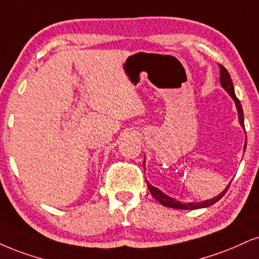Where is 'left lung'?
<instances>
[{"mask_svg": "<svg viewBox=\"0 0 259 259\" xmlns=\"http://www.w3.org/2000/svg\"><path fill=\"white\" fill-rule=\"evenodd\" d=\"M219 67H220V81H221L222 88L225 89V90L227 91L229 95H231V97L233 98V100H234L235 104H237L238 114H239V121H240L241 126L244 127V113H242V108H241L240 101H239L237 96H235L234 86H233L231 75H229L228 71L222 65H219ZM245 148H246V144H245ZM148 187H149V191H150V192H151L152 196H154L156 199H157L158 202L162 204V205L168 206V207H174V209L194 210V209H200V207L210 206V205H212V204H215L216 202H219V200L221 199V198L226 194V192H227V191H228L229 185L227 186V188H226V190L223 191L222 193H220L218 197L212 198V199L204 200V202H202V203H186V204H184V203H181V202H178L177 199H174V198H171V197L165 196V194L162 193L161 191L158 190V188L154 187V186H152V185H150L149 183H148Z\"/></svg>", "mask_w": 259, "mask_h": 259, "instance_id": "1", "label": "left lung"}]
</instances>
